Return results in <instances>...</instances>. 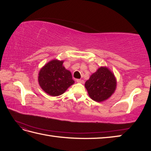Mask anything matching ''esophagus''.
<instances>
[{"instance_id": "1", "label": "esophagus", "mask_w": 151, "mask_h": 151, "mask_svg": "<svg viewBox=\"0 0 151 151\" xmlns=\"http://www.w3.org/2000/svg\"><path fill=\"white\" fill-rule=\"evenodd\" d=\"M76 82H78V83H82V84H84V80H82V79H76Z\"/></svg>"}]
</instances>
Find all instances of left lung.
<instances>
[{
	"label": "left lung",
	"instance_id": "8db88e82",
	"mask_svg": "<svg viewBox=\"0 0 151 151\" xmlns=\"http://www.w3.org/2000/svg\"><path fill=\"white\" fill-rule=\"evenodd\" d=\"M85 87L93 100L102 102L106 100L116 88L115 76L106 67H100L86 82Z\"/></svg>",
	"mask_w": 151,
	"mask_h": 151
}]
</instances>
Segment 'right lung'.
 <instances>
[{
    "label": "right lung",
    "instance_id": "right-lung-1",
    "mask_svg": "<svg viewBox=\"0 0 151 151\" xmlns=\"http://www.w3.org/2000/svg\"><path fill=\"white\" fill-rule=\"evenodd\" d=\"M63 61H50L40 70L38 81L43 90L51 96H58L74 84L71 73L63 66Z\"/></svg>",
    "mask_w": 151,
    "mask_h": 151
}]
</instances>
